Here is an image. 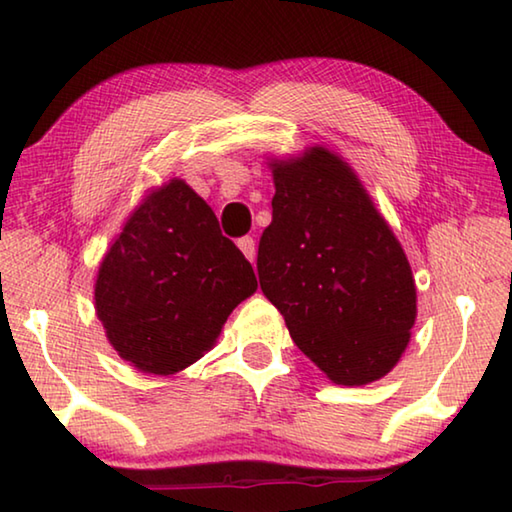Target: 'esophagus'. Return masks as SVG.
<instances>
[{
	"label": "esophagus",
	"instance_id": "1",
	"mask_svg": "<svg viewBox=\"0 0 512 512\" xmlns=\"http://www.w3.org/2000/svg\"><path fill=\"white\" fill-rule=\"evenodd\" d=\"M237 246L241 253L248 257V262H255V239L253 237H241L237 241Z\"/></svg>",
	"mask_w": 512,
	"mask_h": 512
}]
</instances>
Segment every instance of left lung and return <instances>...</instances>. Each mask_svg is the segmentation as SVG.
I'll return each mask as SVG.
<instances>
[{"label": "left lung", "mask_w": 512, "mask_h": 512, "mask_svg": "<svg viewBox=\"0 0 512 512\" xmlns=\"http://www.w3.org/2000/svg\"><path fill=\"white\" fill-rule=\"evenodd\" d=\"M271 167L259 287L329 379L361 386L384 377L415 323V282L400 241L339 155L316 146Z\"/></svg>", "instance_id": "1"}]
</instances>
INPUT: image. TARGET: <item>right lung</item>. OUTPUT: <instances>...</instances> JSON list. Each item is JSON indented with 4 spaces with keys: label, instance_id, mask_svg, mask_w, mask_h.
<instances>
[{
    "label": "right lung",
    "instance_id": "right-lung-1",
    "mask_svg": "<svg viewBox=\"0 0 512 512\" xmlns=\"http://www.w3.org/2000/svg\"><path fill=\"white\" fill-rule=\"evenodd\" d=\"M257 289L244 253L183 180L137 207L99 266V320L121 359L153 375L192 366Z\"/></svg>",
    "mask_w": 512,
    "mask_h": 512
}]
</instances>
